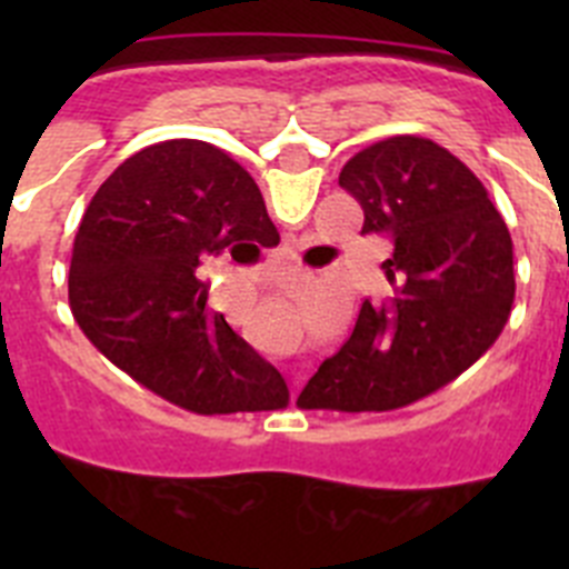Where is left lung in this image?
Segmentation results:
<instances>
[{
    "label": "left lung",
    "instance_id": "8db88e82",
    "mask_svg": "<svg viewBox=\"0 0 569 569\" xmlns=\"http://www.w3.org/2000/svg\"><path fill=\"white\" fill-rule=\"evenodd\" d=\"M339 184L365 210L361 233L393 241L381 261L390 290L365 299L299 405L393 410L436 393L499 339L516 299L512 239L476 173L421 136L359 150Z\"/></svg>",
    "mask_w": 569,
    "mask_h": 569
}]
</instances>
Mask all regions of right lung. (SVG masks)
Segmentation results:
<instances>
[{"label":"right lung","instance_id":"obj_1","mask_svg":"<svg viewBox=\"0 0 569 569\" xmlns=\"http://www.w3.org/2000/svg\"><path fill=\"white\" fill-rule=\"evenodd\" d=\"M264 222L259 184L224 150L199 139L139 150L82 216L68 276L73 319L99 353L184 410L284 407L279 370L208 308L199 279L208 256H259Z\"/></svg>","mask_w":569,"mask_h":569}]
</instances>
